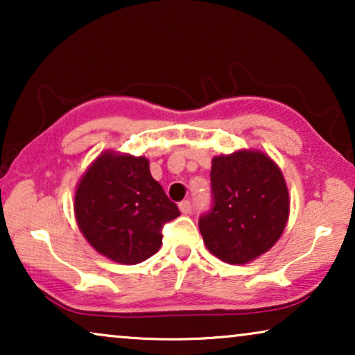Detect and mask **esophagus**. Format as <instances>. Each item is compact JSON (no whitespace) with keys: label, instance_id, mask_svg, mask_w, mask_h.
<instances>
[{"label":"esophagus","instance_id":"obj_1","mask_svg":"<svg viewBox=\"0 0 355 355\" xmlns=\"http://www.w3.org/2000/svg\"><path fill=\"white\" fill-rule=\"evenodd\" d=\"M179 210H181V213H184V215H189V213L192 211V203L189 200H182L179 203Z\"/></svg>","mask_w":355,"mask_h":355}]
</instances>
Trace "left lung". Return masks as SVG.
<instances>
[{
	"label": "left lung",
	"instance_id": "obj_1",
	"mask_svg": "<svg viewBox=\"0 0 355 355\" xmlns=\"http://www.w3.org/2000/svg\"><path fill=\"white\" fill-rule=\"evenodd\" d=\"M211 210L200 216L203 242L218 259L244 265L268 252L289 218L283 173L268 155L239 150L211 159Z\"/></svg>",
	"mask_w": 355,
	"mask_h": 355
}]
</instances>
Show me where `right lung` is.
Segmentation results:
<instances>
[{
    "instance_id": "right-lung-1",
    "label": "right lung",
    "mask_w": 355,
    "mask_h": 355,
    "mask_svg": "<svg viewBox=\"0 0 355 355\" xmlns=\"http://www.w3.org/2000/svg\"><path fill=\"white\" fill-rule=\"evenodd\" d=\"M74 211L89 244L124 265L157 254L163 225L181 215L150 174L147 158L111 150L101 153L80 178Z\"/></svg>"
}]
</instances>
